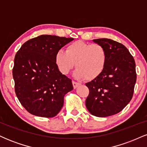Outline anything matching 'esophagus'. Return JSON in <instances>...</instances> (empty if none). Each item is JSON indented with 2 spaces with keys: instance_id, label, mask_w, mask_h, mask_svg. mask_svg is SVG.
I'll use <instances>...</instances> for the list:
<instances>
[{
  "instance_id": "1",
  "label": "esophagus",
  "mask_w": 147,
  "mask_h": 147,
  "mask_svg": "<svg viewBox=\"0 0 147 147\" xmlns=\"http://www.w3.org/2000/svg\"><path fill=\"white\" fill-rule=\"evenodd\" d=\"M72 85H73L74 88H77L80 85V84L78 83V82H75V81H72Z\"/></svg>"
}]
</instances>
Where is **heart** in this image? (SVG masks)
<instances>
[{"mask_svg": "<svg viewBox=\"0 0 147 147\" xmlns=\"http://www.w3.org/2000/svg\"><path fill=\"white\" fill-rule=\"evenodd\" d=\"M107 58V52L103 45L77 41L67 45L65 52L57 51L55 60L63 75L69 74L76 65L75 76L77 78L92 81L104 72Z\"/></svg>", "mask_w": 147, "mask_h": 147, "instance_id": "1", "label": "heart"}]
</instances>
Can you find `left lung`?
Returning <instances> with one entry per match:
<instances>
[{
    "label": "left lung",
    "mask_w": 147,
    "mask_h": 147,
    "mask_svg": "<svg viewBox=\"0 0 147 147\" xmlns=\"http://www.w3.org/2000/svg\"><path fill=\"white\" fill-rule=\"evenodd\" d=\"M93 41L105 48L107 63L102 75L86 84L89 89L86 106L92 115L104 117L120 112L132 99L137 77L136 63L122 43L109 38Z\"/></svg>",
    "instance_id": "8db88e82"
}]
</instances>
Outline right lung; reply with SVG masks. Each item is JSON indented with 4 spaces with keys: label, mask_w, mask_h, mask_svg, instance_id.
<instances>
[{
    "label": "right lung",
    "mask_w": 147,
    "mask_h": 147,
    "mask_svg": "<svg viewBox=\"0 0 147 147\" xmlns=\"http://www.w3.org/2000/svg\"><path fill=\"white\" fill-rule=\"evenodd\" d=\"M73 38L41 35L23 43L14 58L15 92L30 113L53 117L63 106L64 96L73 89L72 80L59 70L55 55Z\"/></svg>",
    "instance_id": "1"
}]
</instances>
